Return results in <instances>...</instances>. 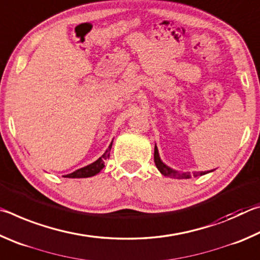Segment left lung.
Here are the masks:
<instances>
[{
    "instance_id": "left-lung-1",
    "label": "left lung",
    "mask_w": 260,
    "mask_h": 260,
    "mask_svg": "<svg viewBox=\"0 0 260 260\" xmlns=\"http://www.w3.org/2000/svg\"><path fill=\"white\" fill-rule=\"evenodd\" d=\"M153 159H155V164L157 166V169L159 170V172L165 175V177H170V178H174V179H190L191 177H200V175H204L206 173H210L212 172V171H204V172H178V171H175L173 169H171L167 165H165L164 162L161 161L160 157H159V153H158V149L155 146V153H153Z\"/></svg>"
}]
</instances>
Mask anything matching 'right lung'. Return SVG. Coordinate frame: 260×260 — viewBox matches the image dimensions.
I'll return each mask as SVG.
<instances>
[{
  "label": "right lung",
  "instance_id": "obj_1",
  "mask_svg": "<svg viewBox=\"0 0 260 260\" xmlns=\"http://www.w3.org/2000/svg\"><path fill=\"white\" fill-rule=\"evenodd\" d=\"M111 147H112V142L109 146V148L107 149V151H105L103 155L99 158L98 160H95L94 162H91V164L82 167V169H79L77 171H74L73 173L64 175V177L65 178H89V177H94V175L100 173L101 170H102L104 167V161L110 157V150H111Z\"/></svg>",
  "mask_w": 260,
  "mask_h": 260
}]
</instances>
